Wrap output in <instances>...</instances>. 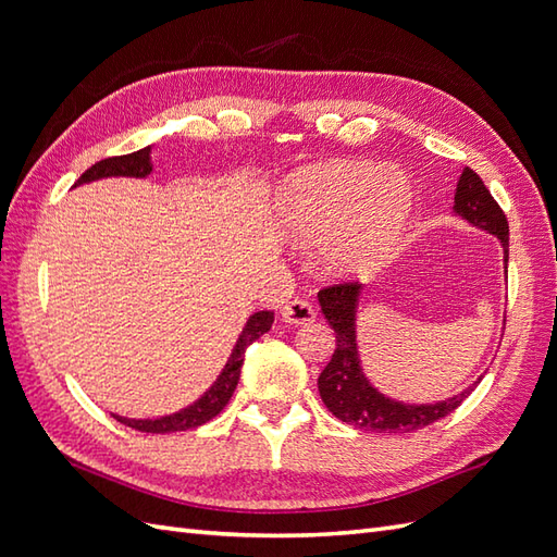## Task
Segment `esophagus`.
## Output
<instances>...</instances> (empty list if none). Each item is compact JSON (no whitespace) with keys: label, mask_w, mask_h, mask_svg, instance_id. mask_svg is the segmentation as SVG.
<instances>
[{"label":"esophagus","mask_w":557,"mask_h":557,"mask_svg":"<svg viewBox=\"0 0 557 557\" xmlns=\"http://www.w3.org/2000/svg\"><path fill=\"white\" fill-rule=\"evenodd\" d=\"M281 318L288 325H307L315 320V309L309 299H293L281 309Z\"/></svg>","instance_id":"34e87169"}]
</instances>
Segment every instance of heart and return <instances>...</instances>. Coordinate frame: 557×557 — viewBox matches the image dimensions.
Returning a JSON list of instances; mask_svg holds the SVG:
<instances>
[{
	"label": "heart",
	"mask_w": 557,
	"mask_h": 557,
	"mask_svg": "<svg viewBox=\"0 0 557 557\" xmlns=\"http://www.w3.org/2000/svg\"><path fill=\"white\" fill-rule=\"evenodd\" d=\"M413 207L409 176L372 162L307 166L281 193L290 237L323 239L318 260L332 276H362L381 267L399 246Z\"/></svg>",
	"instance_id": "heart-1"
}]
</instances>
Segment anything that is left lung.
Listing matches in <instances>:
<instances>
[{
	"mask_svg": "<svg viewBox=\"0 0 557 557\" xmlns=\"http://www.w3.org/2000/svg\"><path fill=\"white\" fill-rule=\"evenodd\" d=\"M453 211L467 223L495 234L504 248V269L509 267V223L507 215L499 209L491 190L485 188L481 176L465 166L455 190ZM362 295V283L342 281L327 285L318 293L320 311L325 313L327 323L336 334V346L332 360L318 376L320 399L325 407L344 423L358 430L372 432H413L428 428L436 420L453 413L474 391L476 383H471L467 391L450 399L436 404H404L381 395L376 387L367 381L360 358H358V339H356V318L358 301Z\"/></svg>",
	"mask_w": 557,
	"mask_h": 557,
	"instance_id": "obj_1",
	"label": "left lung"
}]
</instances>
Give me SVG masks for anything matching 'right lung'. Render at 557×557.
I'll return each instance as SVG.
<instances>
[{
	"instance_id": "add662e5",
	"label": "right lung",
	"mask_w": 557,
	"mask_h": 557,
	"mask_svg": "<svg viewBox=\"0 0 557 557\" xmlns=\"http://www.w3.org/2000/svg\"><path fill=\"white\" fill-rule=\"evenodd\" d=\"M150 172H153V164H150V146L137 150V153H129V156H117V158H107L102 162L92 164L90 170L83 174L76 185L81 183H90V181H99V178H109V176H132V178H146ZM274 323V311H258L252 313L246 325L239 334V342L234 346L232 356L225 364V369L221 372V376L215 379V383L209 387V391L201 395L195 404L190 407H185L172 416H162V418H123V416H115L117 423H123L132 430H139V432H150V434H166V432H181V430H193L209 423L211 418H215L221 413L227 401L234 393V387L239 383L242 376V364H244V352L246 348L260 339L264 332H269Z\"/></svg>"
}]
</instances>
